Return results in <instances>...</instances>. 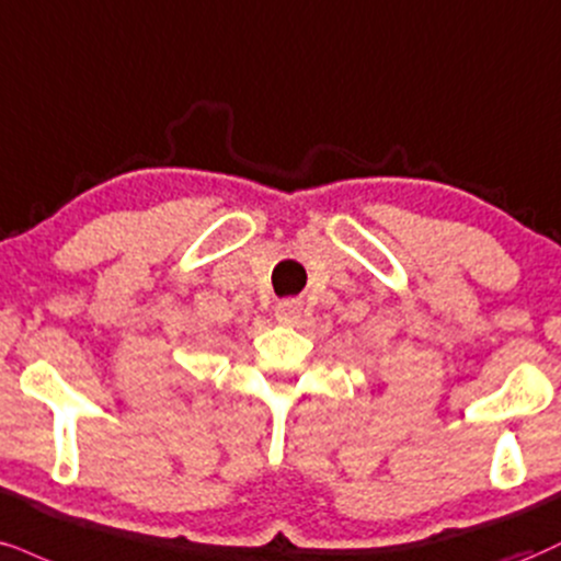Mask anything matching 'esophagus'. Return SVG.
I'll list each match as a JSON object with an SVG mask.
<instances>
[{"instance_id": "34e87169", "label": "esophagus", "mask_w": 561, "mask_h": 561, "mask_svg": "<svg viewBox=\"0 0 561 561\" xmlns=\"http://www.w3.org/2000/svg\"><path fill=\"white\" fill-rule=\"evenodd\" d=\"M300 313H302V306L298 300H282L276 302L274 308L276 321H279L282 327H295V323L300 321Z\"/></svg>"}]
</instances>
